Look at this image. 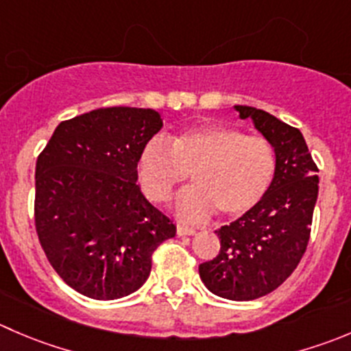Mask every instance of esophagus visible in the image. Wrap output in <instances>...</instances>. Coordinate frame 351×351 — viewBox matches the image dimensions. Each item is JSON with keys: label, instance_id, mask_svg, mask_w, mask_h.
<instances>
[{"label": "esophagus", "instance_id": "obj_1", "mask_svg": "<svg viewBox=\"0 0 351 351\" xmlns=\"http://www.w3.org/2000/svg\"><path fill=\"white\" fill-rule=\"evenodd\" d=\"M176 233L178 234H195V228L185 226V224H178V226H176Z\"/></svg>", "mask_w": 351, "mask_h": 351}]
</instances>
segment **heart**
I'll use <instances>...</instances> for the list:
<instances>
[{
  "label": "heart",
  "instance_id": "heart-1",
  "mask_svg": "<svg viewBox=\"0 0 351 351\" xmlns=\"http://www.w3.org/2000/svg\"><path fill=\"white\" fill-rule=\"evenodd\" d=\"M138 183L156 204L168 202L186 180L193 186L176 200V214L202 221L214 210L237 219L264 200L276 173V154L267 138L221 125L190 128L144 145L137 165Z\"/></svg>",
  "mask_w": 351,
  "mask_h": 351
}]
</instances>
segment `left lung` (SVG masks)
I'll list each match as a JSON object with an SVG mask.
<instances>
[{
    "label": "left lung",
    "mask_w": 351,
    "mask_h": 351,
    "mask_svg": "<svg viewBox=\"0 0 351 351\" xmlns=\"http://www.w3.org/2000/svg\"><path fill=\"white\" fill-rule=\"evenodd\" d=\"M252 118L276 154L267 195L252 213L216 230L219 254L202 262L204 285L228 300H255L291 276L307 250L319 193V168L298 128L252 106H234Z\"/></svg>",
    "instance_id": "obj_1"
}]
</instances>
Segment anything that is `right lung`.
<instances>
[{"label":"right lung","instance_id":"add662e5","mask_svg":"<svg viewBox=\"0 0 351 351\" xmlns=\"http://www.w3.org/2000/svg\"><path fill=\"white\" fill-rule=\"evenodd\" d=\"M161 114L99 108L61 121L36 162L34 219L58 276L94 300L127 297L145 283L156 248L176 233L137 185L144 145Z\"/></svg>","mask_w":351,"mask_h":351}]
</instances>
